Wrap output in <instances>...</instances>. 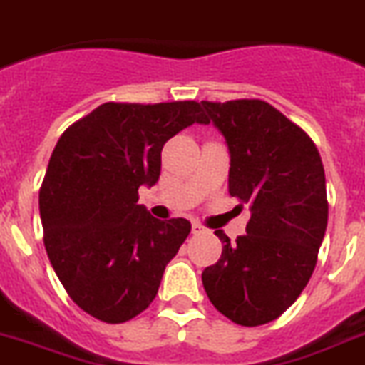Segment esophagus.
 Listing matches in <instances>:
<instances>
[{
  "label": "esophagus",
  "instance_id": "1",
  "mask_svg": "<svg viewBox=\"0 0 365 365\" xmlns=\"http://www.w3.org/2000/svg\"><path fill=\"white\" fill-rule=\"evenodd\" d=\"M191 230H192V234H204V232H206V229H204L202 225L198 223V221H195V223H192Z\"/></svg>",
  "mask_w": 365,
  "mask_h": 365
}]
</instances>
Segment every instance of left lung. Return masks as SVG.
<instances>
[{
    "mask_svg": "<svg viewBox=\"0 0 365 365\" xmlns=\"http://www.w3.org/2000/svg\"><path fill=\"white\" fill-rule=\"evenodd\" d=\"M230 152L229 192L250 204L244 236L202 272L210 302L242 327L275 321L306 289L328 223L321 153L300 125L260 99L202 101Z\"/></svg>",
    "mask_w": 365,
    "mask_h": 365,
    "instance_id": "obj_1",
    "label": "left lung"
}]
</instances>
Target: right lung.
<instances>
[{"label": "right lung", "mask_w": 365, "mask_h": 365, "mask_svg": "<svg viewBox=\"0 0 365 365\" xmlns=\"http://www.w3.org/2000/svg\"><path fill=\"white\" fill-rule=\"evenodd\" d=\"M192 123H208L197 101H112L59 136L38 191L43 240L61 285L88 315L120 324L155 298L191 223L152 217L136 204L138 187L159 180L165 142Z\"/></svg>", "instance_id": "right-lung-1"}]
</instances>
